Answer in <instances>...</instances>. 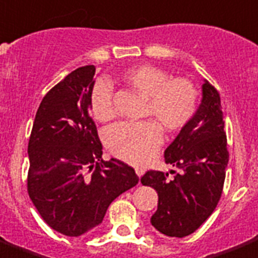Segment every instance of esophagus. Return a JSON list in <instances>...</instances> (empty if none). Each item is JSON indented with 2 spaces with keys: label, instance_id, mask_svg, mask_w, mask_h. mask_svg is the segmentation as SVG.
I'll return each mask as SVG.
<instances>
[{
  "label": "esophagus",
  "instance_id": "1",
  "mask_svg": "<svg viewBox=\"0 0 258 258\" xmlns=\"http://www.w3.org/2000/svg\"><path fill=\"white\" fill-rule=\"evenodd\" d=\"M136 173L141 178L144 173H145V169H144V168H136Z\"/></svg>",
  "mask_w": 258,
  "mask_h": 258
}]
</instances>
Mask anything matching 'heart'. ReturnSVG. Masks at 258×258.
I'll list each match as a JSON object with an SVG mask.
<instances>
[{
  "mask_svg": "<svg viewBox=\"0 0 258 258\" xmlns=\"http://www.w3.org/2000/svg\"><path fill=\"white\" fill-rule=\"evenodd\" d=\"M122 82L147 100L144 117L152 121L118 122L106 131V145L114 157L130 164H144L158 150L162 128L176 133L188 125L199 107V92L188 79H171L165 70L140 64L122 73ZM90 108L99 121L114 118L110 82L97 80L90 93Z\"/></svg>",
  "mask_w": 258,
  "mask_h": 258,
  "instance_id": "b5f03b06",
  "label": "heart"
}]
</instances>
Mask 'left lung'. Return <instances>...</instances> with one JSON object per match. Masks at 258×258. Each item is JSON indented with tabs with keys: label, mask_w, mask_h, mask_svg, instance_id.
<instances>
[{
	"label": "left lung",
	"mask_w": 258,
	"mask_h": 258,
	"mask_svg": "<svg viewBox=\"0 0 258 258\" xmlns=\"http://www.w3.org/2000/svg\"><path fill=\"white\" fill-rule=\"evenodd\" d=\"M165 162L180 172L148 171L141 183L158 194L151 225L169 237H185L212 215L222 196L229 162L225 121L217 90L205 80L195 117L165 150Z\"/></svg>",
	"instance_id": "8db88e82"
}]
</instances>
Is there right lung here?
I'll use <instances>...</instances> for the list:
<instances>
[{
  "label": "right lung",
  "mask_w": 258,
  "mask_h": 258,
  "mask_svg": "<svg viewBox=\"0 0 258 258\" xmlns=\"http://www.w3.org/2000/svg\"><path fill=\"white\" fill-rule=\"evenodd\" d=\"M93 64L52 87L36 111L28 144V194L53 230L78 237L99 226L110 203L138 183L122 161H103L90 117Z\"/></svg>",
  "instance_id": "add662e5"
}]
</instances>
